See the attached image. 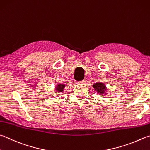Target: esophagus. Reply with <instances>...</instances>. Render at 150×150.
Segmentation results:
<instances>
[{"mask_svg": "<svg viewBox=\"0 0 150 150\" xmlns=\"http://www.w3.org/2000/svg\"><path fill=\"white\" fill-rule=\"evenodd\" d=\"M85 83H86L85 79H84L83 81H79V82H78V83H79V84H84Z\"/></svg>", "mask_w": 150, "mask_h": 150, "instance_id": "1", "label": "esophagus"}]
</instances>
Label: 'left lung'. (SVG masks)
<instances>
[{
  "label": "left lung",
  "mask_w": 150,
  "mask_h": 150,
  "mask_svg": "<svg viewBox=\"0 0 150 150\" xmlns=\"http://www.w3.org/2000/svg\"><path fill=\"white\" fill-rule=\"evenodd\" d=\"M93 88H94L95 91H96L97 93L100 94V95H105L106 96L107 94V87H106V85L103 83L101 82H97L96 83L93 84Z\"/></svg>",
  "instance_id": "left-lung-1"
}]
</instances>
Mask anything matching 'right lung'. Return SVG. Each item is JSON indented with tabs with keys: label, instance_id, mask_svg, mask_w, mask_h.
Masks as SVG:
<instances>
[{
	"label": "right lung",
	"instance_id": "add662e5",
	"mask_svg": "<svg viewBox=\"0 0 150 150\" xmlns=\"http://www.w3.org/2000/svg\"><path fill=\"white\" fill-rule=\"evenodd\" d=\"M65 87H66L65 84H57L54 89H55V91L56 92H58V93H62V92H64Z\"/></svg>",
	"mask_w": 150,
	"mask_h": 150
}]
</instances>
